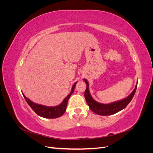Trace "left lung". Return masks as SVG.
<instances>
[{
  "label": "left lung",
  "instance_id": "1",
  "mask_svg": "<svg viewBox=\"0 0 153 153\" xmlns=\"http://www.w3.org/2000/svg\"><path fill=\"white\" fill-rule=\"evenodd\" d=\"M84 80L87 84L86 90L84 93L87 103L89 105L90 109L92 112L100 115H112L114 114H116L117 112H119V111H121L124 108H126V106L131 101L134 95H135L137 87V85L135 89L133 90V91L130 94V95H129L126 98L116 101V102L112 103L110 104H101L94 101L93 98H92L89 91V83L87 82V81L85 79H84Z\"/></svg>",
  "mask_w": 153,
  "mask_h": 153
}]
</instances>
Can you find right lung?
I'll use <instances>...</instances> for the list:
<instances>
[{"label":"right lung","mask_w":153,"mask_h":153,"mask_svg":"<svg viewBox=\"0 0 153 153\" xmlns=\"http://www.w3.org/2000/svg\"><path fill=\"white\" fill-rule=\"evenodd\" d=\"M76 84V82L73 85L71 92L67 97H66V98L63 100L62 103L56 106H46L43 105L36 104L33 102H32V101L29 100L28 98H27L24 94H23V95H24V97L25 101H27V103L30 106L31 108L34 110V112L36 114H38L39 116L48 119L57 118L62 116L64 114V112H66L69 98H70L71 95L73 94Z\"/></svg>","instance_id":"right-lung-1"}]
</instances>
